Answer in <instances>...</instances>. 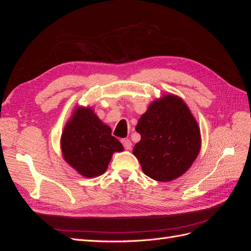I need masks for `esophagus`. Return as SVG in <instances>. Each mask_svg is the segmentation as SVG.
<instances>
[{"label": "esophagus", "instance_id": "obj_1", "mask_svg": "<svg viewBox=\"0 0 251 251\" xmlns=\"http://www.w3.org/2000/svg\"><path fill=\"white\" fill-rule=\"evenodd\" d=\"M121 142H123L126 150H131L132 149V142H131L130 139H123V140H121Z\"/></svg>", "mask_w": 251, "mask_h": 251}]
</instances>
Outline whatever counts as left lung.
Returning a JSON list of instances; mask_svg holds the SVG:
<instances>
[{
	"mask_svg": "<svg viewBox=\"0 0 251 251\" xmlns=\"http://www.w3.org/2000/svg\"><path fill=\"white\" fill-rule=\"evenodd\" d=\"M136 131L141 139L133 154L143 173L156 181L179 178L200 153V126L184 100L175 94H164L151 102Z\"/></svg>",
	"mask_w": 251,
	"mask_h": 251,
	"instance_id": "1",
	"label": "left lung"
}]
</instances>
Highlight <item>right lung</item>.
I'll return each instance as SVG.
<instances>
[{
  "label": "right lung",
  "mask_w": 251,
  "mask_h": 251,
  "mask_svg": "<svg viewBox=\"0 0 251 251\" xmlns=\"http://www.w3.org/2000/svg\"><path fill=\"white\" fill-rule=\"evenodd\" d=\"M92 107L78 105L68 119L60 136L64 160L81 176L95 178L108 169L112 156L124 147L111 135Z\"/></svg>",
  "instance_id": "obj_1"
}]
</instances>
